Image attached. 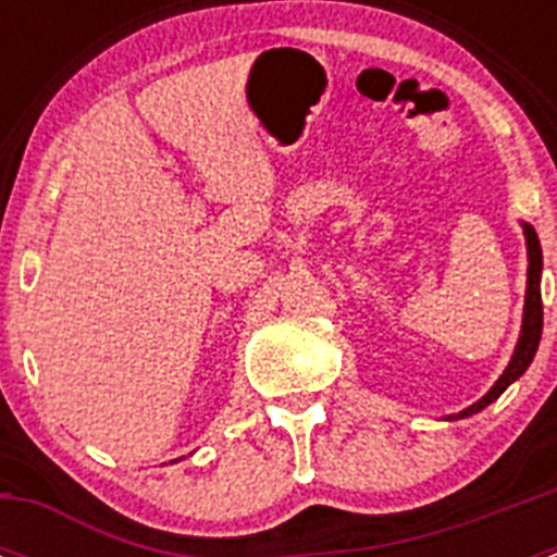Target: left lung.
<instances>
[{
	"instance_id": "obj_1",
	"label": "left lung",
	"mask_w": 557,
	"mask_h": 557,
	"mask_svg": "<svg viewBox=\"0 0 557 557\" xmlns=\"http://www.w3.org/2000/svg\"><path fill=\"white\" fill-rule=\"evenodd\" d=\"M521 228H524V239H528L530 268H528V295H524V321H521L519 343H516V351H513V357H510L505 373L496 379V385L491 387V391L485 393L480 401H476V405L466 407V410H460L457 416H451V418H469V416H474V412L485 410L491 401H496L502 393L513 385L521 373L528 371L530 362H533V357H535V351H539L541 329H544V307H541V264L544 262H541V243H539V234H535L533 225L521 223Z\"/></svg>"
}]
</instances>
